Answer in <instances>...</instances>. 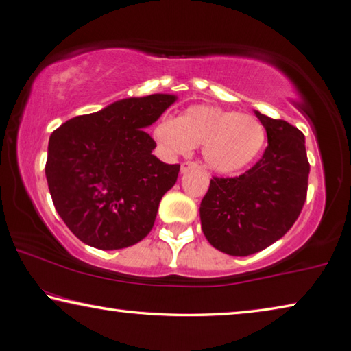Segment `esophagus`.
I'll list each match as a JSON object with an SVG mask.
<instances>
[{"label": "esophagus", "mask_w": 351, "mask_h": 351, "mask_svg": "<svg viewBox=\"0 0 351 351\" xmlns=\"http://www.w3.org/2000/svg\"><path fill=\"white\" fill-rule=\"evenodd\" d=\"M192 169H199V164L195 162V161H184L181 164V171H182V173H186V171L192 170Z\"/></svg>", "instance_id": "34e87169"}]
</instances>
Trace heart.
<instances>
[{"label": "heart", "instance_id": "obj_1", "mask_svg": "<svg viewBox=\"0 0 351 351\" xmlns=\"http://www.w3.org/2000/svg\"><path fill=\"white\" fill-rule=\"evenodd\" d=\"M154 135L170 154L186 155L202 145V158L210 169L232 173L248 167L259 156L267 132L252 114L216 106H192L178 119H159Z\"/></svg>", "mask_w": 351, "mask_h": 351}]
</instances>
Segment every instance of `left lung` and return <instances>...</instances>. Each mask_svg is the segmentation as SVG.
I'll return each mask as SVG.
<instances>
[{"mask_svg": "<svg viewBox=\"0 0 351 351\" xmlns=\"http://www.w3.org/2000/svg\"><path fill=\"white\" fill-rule=\"evenodd\" d=\"M254 113L269 139L263 156L239 176H213L199 208L207 241L232 256H248L281 239L307 199L310 164L302 132Z\"/></svg>", "mask_w": 351, "mask_h": 351, "instance_id": "8db88e82", "label": "left lung"}]
</instances>
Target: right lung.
<instances>
[{"label": "right lung", "mask_w": 351, "mask_h": 351, "mask_svg": "<svg viewBox=\"0 0 351 351\" xmlns=\"http://www.w3.org/2000/svg\"><path fill=\"white\" fill-rule=\"evenodd\" d=\"M175 99L162 93L121 99L66 121L50 135L49 192L61 219L84 244L119 250L150 233L180 164L152 155L156 143L143 129Z\"/></svg>", "instance_id": "obj_1"}]
</instances>
